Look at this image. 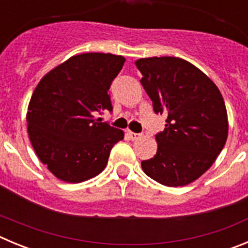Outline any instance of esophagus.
Masks as SVG:
<instances>
[{
  "instance_id": "obj_1",
  "label": "esophagus",
  "mask_w": 248,
  "mask_h": 248,
  "mask_svg": "<svg viewBox=\"0 0 248 248\" xmlns=\"http://www.w3.org/2000/svg\"><path fill=\"white\" fill-rule=\"evenodd\" d=\"M126 134L129 135V138H130L131 140H137L141 137V134H138V133H134V131H130V130L126 131Z\"/></svg>"
}]
</instances>
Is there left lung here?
<instances>
[{
    "label": "left lung",
    "mask_w": 248,
    "mask_h": 248,
    "mask_svg": "<svg viewBox=\"0 0 248 248\" xmlns=\"http://www.w3.org/2000/svg\"><path fill=\"white\" fill-rule=\"evenodd\" d=\"M135 65L155 113L168 115L165 129L155 137L156 154L141 161V168L161 185H189L211 168L226 143L229 119L222 95L185 59L149 57Z\"/></svg>",
    "instance_id": "obj_1"
}]
</instances>
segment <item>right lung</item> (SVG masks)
<instances>
[{
  "label": "right lung",
  "mask_w": 248,
  "mask_h": 248,
  "mask_svg": "<svg viewBox=\"0 0 248 248\" xmlns=\"http://www.w3.org/2000/svg\"><path fill=\"white\" fill-rule=\"evenodd\" d=\"M124 62L111 53L76 54L37 84L28 104V137L59 180L77 184L99 175L114 144L124 139V131L94 117L113 109L108 91Z\"/></svg>",
  "instance_id": "1"
}]
</instances>
